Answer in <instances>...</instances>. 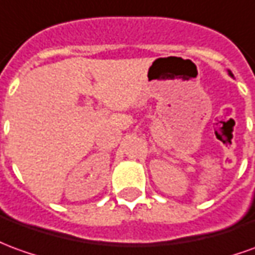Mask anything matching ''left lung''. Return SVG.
I'll return each mask as SVG.
<instances>
[{
    "mask_svg": "<svg viewBox=\"0 0 255 255\" xmlns=\"http://www.w3.org/2000/svg\"><path fill=\"white\" fill-rule=\"evenodd\" d=\"M229 74H231V76H232V73H229Z\"/></svg>",
    "mask_w": 255,
    "mask_h": 255,
    "instance_id": "1",
    "label": "left lung"
}]
</instances>
